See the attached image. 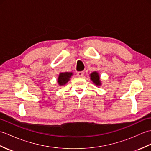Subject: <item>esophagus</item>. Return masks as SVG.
<instances>
[{"instance_id": "34e87169", "label": "esophagus", "mask_w": 151, "mask_h": 151, "mask_svg": "<svg viewBox=\"0 0 151 151\" xmlns=\"http://www.w3.org/2000/svg\"><path fill=\"white\" fill-rule=\"evenodd\" d=\"M76 75H77V76H78V77H82V76H84V71H80V72H78Z\"/></svg>"}]
</instances>
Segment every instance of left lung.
Wrapping results in <instances>:
<instances>
[{
    "label": "left lung",
    "mask_w": 151,
    "mask_h": 151,
    "mask_svg": "<svg viewBox=\"0 0 151 151\" xmlns=\"http://www.w3.org/2000/svg\"><path fill=\"white\" fill-rule=\"evenodd\" d=\"M90 78L96 86H99L101 85L100 76L97 71H94L90 74Z\"/></svg>",
    "instance_id": "1"
}]
</instances>
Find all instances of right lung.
I'll list each match as a JSON object with an SVG mask.
<instances>
[{
    "mask_svg": "<svg viewBox=\"0 0 151 151\" xmlns=\"http://www.w3.org/2000/svg\"><path fill=\"white\" fill-rule=\"evenodd\" d=\"M73 73L71 72L60 73L58 78V83L60 86L65 85L69 81Z\"/></svg>",
    "mask_w": 151,
    "mask_h": 151,
    "instance_id": "add662e5",
    "label": "right lung"
}]
</instances>
